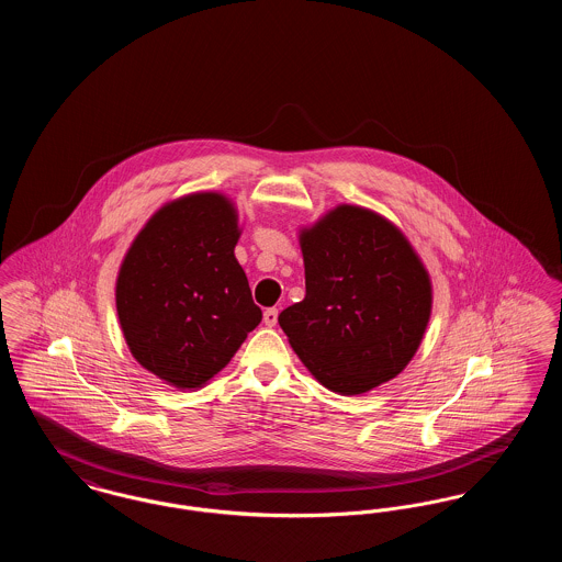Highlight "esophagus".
<instances>
[{
	"label": "esophagus",
	"mask_w": 562,
	"mask_h": 562,
	"mask_svg": "<svg viewBox=\"0 0 562 562\" xmlns=\"http://www.w3.org/2000/svg\"><path fill=\"white\" fill-rule=\"evenodd\" d=\"M263 322H266V326H276V322H278V310L276 307H269L263 312Z\"/></svg>",
	"instance_id": "esophagus-1"
}]
</instances>
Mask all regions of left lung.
Segmentation results:
<instances>
[{
	"label": "left lung",
	"instance_id": "8db88e82",
	"mask_svg": "<svg viewBox=\"0 0 562 562\" xmlns=\"http://www.w3.org/2000/svg\"><path fill=\"white\" fill-rule=\"evenodd\" d=\"M305 299L278 322L324 387L353 396L394 379L419 348L429 276L387 218L337 206L301 232Z\"/></svg>",
	"mask_w": 562,
	"mask_h": 562
}]
</instances>
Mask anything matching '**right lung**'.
I'll use <instances>...</instances> for the list:
<instances>
[{
	"label": "right lung",
	"instance_id": "obj_1",
	"mask_svg": "<svg viewBox=\"0 0 562 562\" xmlns=\"http://www.w3.org/2000/svg\"><path fill=\"white\" fill-rule=\"evenodd\" d=\"M238 214L221 193L161 206L117 276L115 305L136 362L166 383L202 387L263 318L234 248Z\"/></svg>",
	"mask_w": 562,
	"mask_h": 562
}]
</instances>
